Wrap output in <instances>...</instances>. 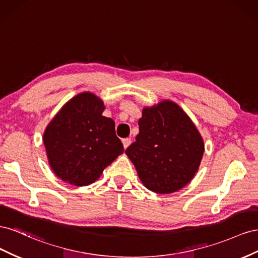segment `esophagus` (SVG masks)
Instances as JSON below:
<instances>
[{
    "instance_id": "esophagus-1",
    "label": "esophagus",
    "mask_w": 258,
    "mask_h": 258,
    "mask_svg": "<svg viewBox=\"0 0 258 258\" xmlns=\"http://www.w3.org/2000/svg\"><path fill=\"white\" fill-rule=\"evenodd\" d=\"M122 143H123V147H124V149H126L127 147L131 145L132 141H131V138H124L123 141H122Z\"/></svg>"
}]
</instances>
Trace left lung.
<instances>
[{
	"label": "left lung",
	"mask_w": 258,
	"mask_h": 258,
	"mask_svg": "<svg viewBox=\"0 0 258 258\" xmlns=\"http://www.w3.org/2000/svg\"><path fill=\"white\" fill-rule=\"evenodd\" d=\"M136 142L125 150L139 178L153 192L178 191L194 178L204 152L201 135L172 101L145 108Z\"/></svg>",
	"instance_id": "left-lung-1"
}]
</instances>
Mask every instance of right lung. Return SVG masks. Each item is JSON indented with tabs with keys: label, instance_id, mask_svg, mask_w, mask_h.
Instances as JSON below:
<instances>
[{
	"label": "right lung",
	"instance_id": "add662e5",
	"mask_svg": "<svg viewBox=\"0 0 258 258\" xmlns=\"http://www.w3.org/2000/svg\"><path fill=\"white\" fill-rule=\"evenodd\" d=\"M102 101L91 93L77 95L56 114L44 133L51 170L75 186L94 182L123 153L114 122L102 115Z\"/></svg>",
	"mask_w": 258,
	"mask_h": 258
}]
</instances>
